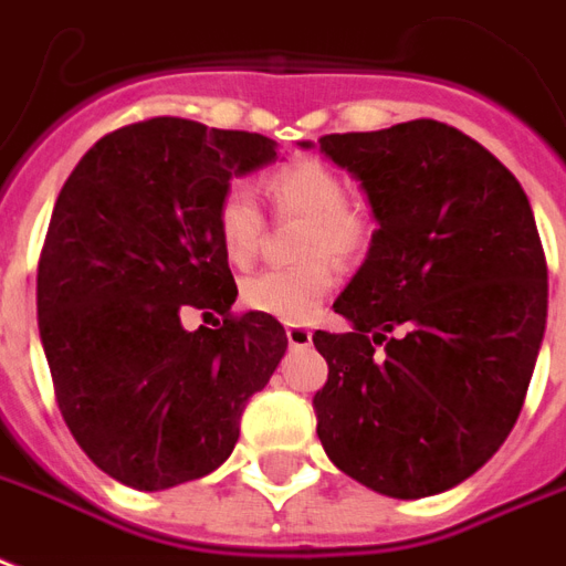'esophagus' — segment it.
Returning <instances> with one entry per match:
<instances>
[{"instance_id":"esophagus-1","label":"esophagus","mask_w":566,"mask_h":566,"mask_svg":"<svg viewBox=\"0 0 566 566\" xmlns=\"http://www.w3.org/2000/svg\"><path fill=\"white\" fill-rule=\"evenodd\" d=\"M287 344L291 347H308L312 344V329H305V326H287Z\"/></svg>"}]
</instances>
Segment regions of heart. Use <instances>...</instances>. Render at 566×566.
Segmentation results:
<instances>
[{
	"label": "heart",
	"instance_id": "b5f03b06",
	"mask_svg": "<svg viewBox=\"0 0 566 566\" xmlns=\"http://www.w3.org/2000/svg\"><path fill=\"white\" fill-rule=\"evenodd\" d=\"M264 192L275 213L305 219L300 266L264 270L240 284L249 312L282 323L312 321L323 296L338 282V261H353L370 245L368 216L347 205V184L317 157H293L264 175ZM216 237L231 264H252L264 237V213L245 189H228L216 207Z\"/></svg>",
	"mask_w": 566,
	"mask_h": 566
}]
</instances>
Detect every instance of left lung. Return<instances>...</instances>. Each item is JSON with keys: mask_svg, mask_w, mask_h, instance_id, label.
Returning <instances> with one entry per match:
<instances>
[{"mask_svg": "<svg viewBox=\"0 0 566 566\" xmlns=\"http://www.w3.org/2000/svg\"><path fill=\"white\" fill-rule=\"evenodd\" d=\"M317 145L377 222L332 305L353 329L314 332L329 361L317 437L374 493H446L502 448L532 382L549 302L532 205L484 145L439 120Z\"/></svg>", "mask_w": 566, "mask_h": 566, "instance_id": "1", "label": "left lung"}]
</instances>
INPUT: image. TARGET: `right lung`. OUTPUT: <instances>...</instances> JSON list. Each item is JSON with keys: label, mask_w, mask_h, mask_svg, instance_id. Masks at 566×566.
I'll return each mask as SVG.
<instances>
[{"label": "right lung", "mask_w": 566, "mask_h": 566, "mask_svg": "<svg viewBox=\"0 0 566 566\" xmlns=\"http://www.w3.org/2000/svg\"><path fill=\"white\" fill-rule=\"evenodd\" d=\"M275 159L261 133L150 118L103 136L59 192L38 264L43 356L73 439L133 490L226 463L245 400L287 350L275 317L231 314L216 237L231 178ZM187 307L223 323L184 331Z\"/></svg>", "instance_id": "1"}]
</instances>
